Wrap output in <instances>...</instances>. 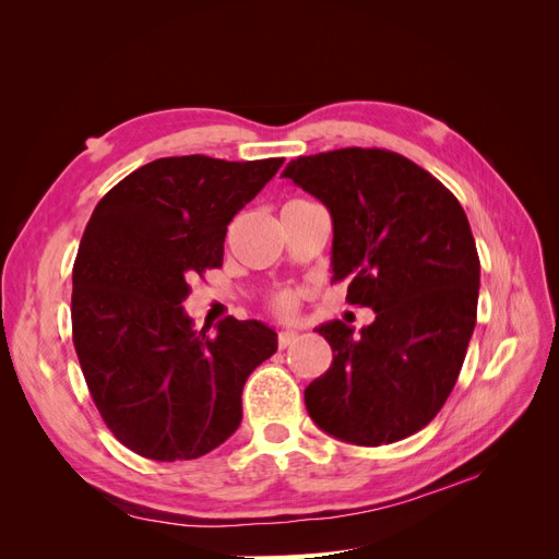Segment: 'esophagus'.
<instances>
[{
  "instance_id": "esophagus-1",
  "label": "esophagus",
  "mask_w": 559,
  "mask_h": 559,
  "mask_svg": "<svg viewBox=\"0 0 559 559\" xmlns=\"http://www.w3.org/2000/svg\"><path fill=\"white\" fill-rule=\"evenodd\" d=\"M296 341H298V333H296V331H280V335H277V345H280V349L294 345Z\"/></svg>"
}]
</instances>
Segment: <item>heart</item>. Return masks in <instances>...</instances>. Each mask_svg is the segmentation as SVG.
<instances>
[{"label": "heart", "instance_id": "heart-1", "mask_svg": "<svg viewBox=\"0 0 559 559\" xmlns=\"http://www.w3.org/2000/svg\"><path fill=\"white\" fill-rule=\"evenodd\" d=\"M273 306H275V310L277 312H292L294 310V306H296V298H294V294H280L275 300H273Z\"/></svg>", "mask_w": 559, "mask_h": 559}]
</instances>
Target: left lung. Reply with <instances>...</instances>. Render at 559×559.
<instances>
[{
	"label": "left lung",
	"mask_w": 559,
	"mask_h": 559,
	"mask_svg": "<svg viewBox=\"0 0 559 559\" xmlns=\"http://www.w3.org/2000/svg\"><path fill=\"white\" fill-rule=\"evenodd\" d=\"M282 177L331 212L333 282L376 312L354 333L326 321L333 361L306 389L319 429L354 445L425 429L460 378L476 326L480 261L468 218L445 186L384 148L300 156Z\"/></svg>",
	"instance_id": "1"
}]
</instances>
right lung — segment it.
<instances>
[{"instance_id": "1", "label": "right lung", "mask_w": 559, "mask_h": 559, "mask_svg": "<svg viewBox=\"0 0 559 559\" xmlns=\"http://www.w3.org/2000/svg\"><path fill=\"white\" fill-rule=\"evenodd\" d=\"M284 158H158L118 181L83 230L72 273L74 349L109 431L146 460H198L242 421L251 370L277 333L228 317L193 331L181 302L222 267L228 224Z\"/></svg>"}]
</instances>
